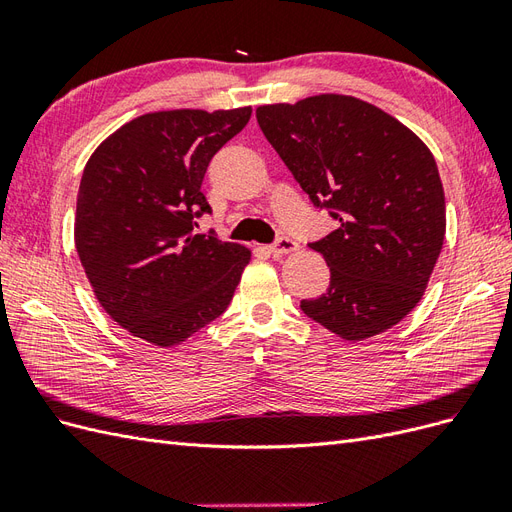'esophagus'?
<instances>
[{"label": "esophagus", "mask_w": 512, "mask_h": 512, "mask_svg": "<svg viewBox=\"0 0 512 512\" xmlns=\"http://www.w3.org/2000/svg\"><path fill=\"white\" fill-rule=\"evenodd\" d=\"M297 250H299V243L294 241V239H290V237H282V239H277V243H273V245L269 247V252H271L273 256L292 254V252H297Z\"/></svg>", "instance_id": "obj_1"}]
</instances>
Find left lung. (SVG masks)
<instances>
[{
    "label": "left lung",
    "instance_id": "obj_1",
    "mask_svg": "<svg viewBox=\"0 0 512 512\" xmlns=\"http://www.w3.org/2000/svg\"><path fill=\"white\" fill-rule=\"evenodd\" d=\"M262 134L305 194L339 228L309 243L331 269L305 316L346 342L404 320L423 299L446 232L444 188L429 147L382 108L344 94L256 108Z\"/></svg>",
    "mask_w": 512,
    "mask_h": 512
}]
</instances>
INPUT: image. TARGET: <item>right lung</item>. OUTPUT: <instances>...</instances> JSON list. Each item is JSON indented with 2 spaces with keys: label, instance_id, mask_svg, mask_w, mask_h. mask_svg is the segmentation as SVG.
Masks as SVG:
<instances>
[{
  "label": "right lung",
  "instance_id": "obj_1",
  "mask_svg": "<svg viewBox=\"0 0 512 512\" xmlns=\"http://www.w3.org/2000/svg\"><path fill=\"white\" fill-rule=\"evenodd\" d=\"M230 111L175 108L123 123L85 164L74 245L98 303L123 329L173 348L224 314L252 252L196 232L211 211L207 166L250 121Z\"/></svg>",
  "mask_w": 512,
  "mask_h": 512
}]
</instances>
